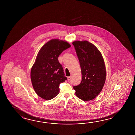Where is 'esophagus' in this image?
Instances as JSON below:
<instances>
[{"label": "esophagus", "mask_w": 135, "mask_h": 135, "mask_svg": "<svg viewBox=\"0 0 135 135\" xmlns=\"http://www.w3.org/2000/svg\"><path fill=\"white\" fill-rule=\"evenodd\" d=\"M71 78H72V76H70L67 77V79H68V81H69V80H70L71 79Z\"/></svg>", "instance_id": "esophagus-1"}]
</instances>
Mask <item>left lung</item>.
Returning a JSON list of instances; mask_svg holds the SVG:
<instances>
[{"label":"left lung","instance_id":"left-lung-1","mask_svg":"<svg viewBox=\"0 0 135 135\" xmlns=\"http://www.w3.org/2000/svg\"><path fill=\"white\" fill-rule=\"evenodd\" d=\"M80 62L82 81L74 86L75 95L84 101L94 99L103 88L106 77L104 61L93 44L87 41L73 42Z\"/></svg>","mask_w":135,"mask_h":135}]
</instances>
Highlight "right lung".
I'll return each mask as SVG.
<instances>
[{"instance_id": "add662e5", "label": "right lung", "mask_w": 135, "mask_h": 135, "mask_svg": "<svg viewBox=\"0 0 135 135\" xmlns=\"http://www.w3.org/2000/svg\"><path fill=\"white\" fill-rule=\"evenodd\" d=\"M71 45L65 41L53 39L39 51L31 70V79L33 89L42 99H52L60 92L61 83L67 80L58 57Z\"/></svg>"}]
</instances>
